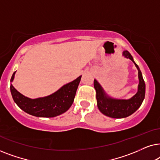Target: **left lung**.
<instances>
[{
  "mask_svg": "<svg viewBox=\"0 0 160 160\" xmlns=\"http://www.w3.org/2000/svg\"><path fill=\"white\" fill-rule=\"evenodd\" d=\"M123 56L129 58L134 62L138 71L139 84L138 92L129 100H117L108 97L104 92L103 89L95 79L94 80V87L96 90L98 107L100 112L104 115L111 118H125L135 112L141 106L145 98L146 85L142 76L141 70L138 65L134 62L132 57L128 51L123 52Z\"/></svg>",
  "mask_w": 160,
  "mask_h": 160,
  "instance_id": "1",
  "label": "left lung"
}]
</instances>
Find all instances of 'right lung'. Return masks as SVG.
I'll return each mask as SVG.
<instances>
[{
    "label": "right lung",
    "mask_w": 160,
    "mask_h": 160,
    "mask_svg": "<svg viewBox=\"0 0 160 160\" xmlns=\"http://www.w3.org/2000/svg\"><path fill=\"white\" fill-rule=\"evenodd\" d=\"M14 74L15 72L13 73L11 82L14 79ZM81 78L82 76L47 97L37 99L25 97L12 84L10 90L14 102L25 112L38 117H54L65 113L73 104Z\"/></svg>",
    "instance_id": "add662e5"
}]
</instances>
